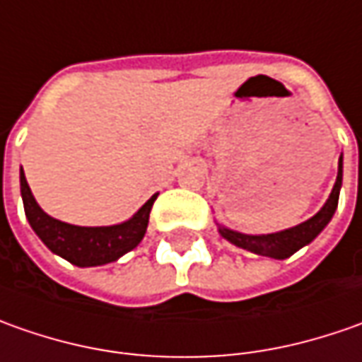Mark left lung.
Returning <instances> with one entry per match:
<instances>
[{"instance_id": "1", "label": "left lung", "mask_w": 362, "mask_h": 362, "mask_svg": "<svg viewBox=\"0 0 362 362\" xmlns=\"http://www.w3.org/2000/svg\"><path fill=\"white\" fill-rule=\"evenodd\" d=\"M341 186H343V154L339 158V172H337V182L332 186L329 200L325 206L318 210L313 218L305 220L300 224H296L293 228H286L281 232H270V234H243V232L226 228L216 222L218 232L222 238H226L228 243L244 248L248 252H255L258 256H268V258H276V260H284L294 252H298L303 246L310 244L317 238L320 232L327 228V224L337 212L339 206V194H341Z\"/></svg>"}]
</instances>
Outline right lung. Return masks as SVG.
Wrapping results in <instances>:
<instances>
[{"instance_id":"right-lung-1","label":"right lung","mask_w":362,"mask_h":362,"mask_svg":"<svg viewBox=\"0 0 362 362\" xmlns=\"http://www.w3.org/2000/svg\"><path fill=\"white\" fill-rule=\"evenodd\" d=\"M19 188H21V200H23L28 222L33 232L40 236V240L54 255L62 256L68 262L81 268L102 267L107 262H114L142 243L150 220V210L156 200V196H152L132 218L119 224L76 226L45 214L33 198L23 170H19Z\"/></svg>"}]
</instances>
